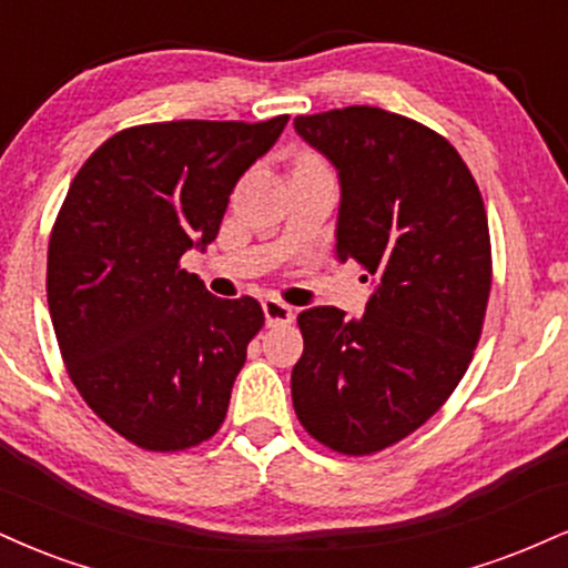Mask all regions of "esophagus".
I'll return each mask as SVG.
<instances>
[{
    "label": "esophagus",
    "mask_w": 568,
    "mask_h": 568,
    "mask_svg": "<svg viewBox=\"0 0 568 568\" xmlns=\"http://www.w3.org/2000/svg\"><path fill=\"white\" fill-rule=\"evenodd\" d=\"M262 310H264L266 325H283V323H291V320H293V310L288 304L280 302V298H264Z\"/></svg>",
    "instance_id": "esophagus-1"
}]
</instances>
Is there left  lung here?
Listing matches in <instances>:
<instances>
[{"label":"left lung","instance_id":"left-lung-1","mask_svg":"<svg viewBox=\"0 0 568 568\" xmlns=\"http://www.w3.org/2000/svg\"><path fill=\"white\" fill-rule=\"evenodd\" d=\"M293 126L338 172L336 258L373 280L362 317L298 314L293 407L325 447L371 455L423 426L468 371L491 285L487 211L457 150L418 121L352 105Z\"/></svg>","mask_w":568,"mask_h":568}]
</instances>
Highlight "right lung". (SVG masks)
Returning a JSON list of instances; mask_svg holds the SVG:
<instances>
[{
	"label": "right lung",
	"instance_id": "right-lung-1",
	"mask_svg": "<svg viewBox=\"0 0 568 568\" xmlns=\"http://www.w3.org/2000/svg\"><path fill=\"white\" fill-rule=\"evenodd\" d=\"M285 124L124 129L68 187L47 254L54 336L87 405L136 447H195L227 415L264 312L251 296H211L180 258L214 241L232 187Z\"/></svg>",
	"mask_w": 568,
	"mask_h": 568
}]
</instances>
